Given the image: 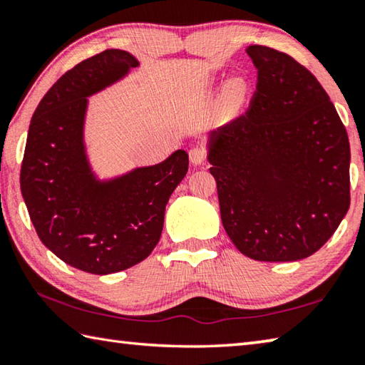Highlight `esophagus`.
I'll use <instances>...</instances> for the list:
<instances>
[{
  "mask_svg": "<svg viewBox=\"0 0 365 365\" xmlns=\"http://www.w3.org/2000/svg\"><path fill=\"white\" fill-rule=\"evenodd\" d=\"M190 163L193 165H201L206 163V151L202 148H191L190 153Z\"/></svg>",
  "mask_w": 365,
  "mask_h": 365,
  "instance_id": "34e87169",
  "label": "esophagus"
}]
</instances>
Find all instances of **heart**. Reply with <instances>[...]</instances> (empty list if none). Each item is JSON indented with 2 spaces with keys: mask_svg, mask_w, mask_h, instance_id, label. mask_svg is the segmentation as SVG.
I'll list each match as a JSON object with an SVG mask.
<instances>
[{
  "mask_svg": "<svg viewBox=\"0 0 365 365\" xmlns=\"http://www.w3.org/2000/svg\"><path fill=\"white\" fill-rule=\"evenodd\" d=\"M246 95V82L243 78H233L227 83L225 88V96L228 101L238 103L242 101Z\"/></svg>",
  "mask_w": 365,
  "mask_h": 365,
  "instance_id": "1",
  "label": "heart"
}]
</instances>
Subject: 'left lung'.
Masks as SVG:
<instances>
[{
	"instance_id": "1",
	"label": "left lung",
	"mask_w": 365,
	"mask_h": 365,
	"mask_svg": "<svg viewBox=\"0 0 365 365\" xmlns=\"http://www.w3.org/2000/svg\"><path fill=\"white\" fill-rule=\"evenodd\" d=\"M246 53L256 93L207 145L222 224L255 261H299L329 242L349 209L348 133L304 66L269 46Z\"/></svg>"
}]
</instances>
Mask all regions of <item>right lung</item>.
Instances as JSON below:
<instances>
[{
    "label": "right lung",
    "instance_id": "right-lung-1",
    "mask_svg": "<svg viewBox=\"0 0 365 365\" xmlns=\"http://www.w3.org/2000/svg\"><path fill=\"white\" fill-rule=\"evenodd\" d=\"M137 66L122 49L82 61L48 90L29 127L21 191L30 220L61 261L95 275L125 270L151 255L165 205L188 172L183 150L108 182L91 172L83 145L86 96Z\"/></svg>",
    "mask_w": 365,
    "mask_h": 365
}]
</instances>
